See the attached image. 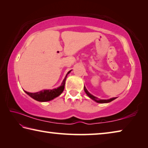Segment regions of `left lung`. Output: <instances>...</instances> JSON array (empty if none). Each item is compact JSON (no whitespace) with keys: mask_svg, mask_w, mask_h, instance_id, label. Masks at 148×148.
<instances>
[{"mask_svg":"<svg viewBox=\"0 0 148 148\" xmlns=\"http://www.w3.org/2000/svg\"><path fill=\"white\" fill-rule=\"evenodd\" d=\"M84 91L86 92V93L87 95V96H88L89 98H91L92 100H93L95 102H98V103H108V102H110L112 101H114V99H116V97H114V98H112L110 99H108V100H102V99H99L97 98V97L93 96V95H91V93H89V92L87 91V89L86 88V87L84 86Z\"/></svg>","mask_w":148,"mask_h":148,"instance_id":"1","label":"left lung"}]
</instances>
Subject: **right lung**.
Returning a JSON list of instances; mask_svg holds the SVG:
<instances>
[{
    "label": "right lung",
    "instance_id": "1",
    "mask_svg": "<svg viewBox=\"0 0 148 148\" xmlns=\"http://www.w3.org/2000/svg\"><path fill=\"white\" fill-rule=\"evenodd\" d=\"M71 72V71L68 72V73L66 74V76H65L64 79L62 82L61 86L57 87V89L48 90L44 89L36 92H29L25 91V92L27 95H29L30 97H32V99H34V100H36V101L39 102H46L51 101V100H53V99L59 96V95L62 93V91H63L65 86V81H66L67 75H68Z\"/></svg>",
    "mask_w": 148,
    "mask_h": 148
}]
</instances>
